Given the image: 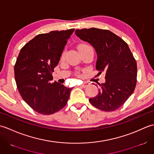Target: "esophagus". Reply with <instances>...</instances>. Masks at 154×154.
<instances>
[{
    "label": "esophagus",
    "instance_id": "34e87169",
    "mask_svg": "<svg viewBox=\"0 0 154 154\" xmlns=\"http://www.w3.org/2000/svg\"><path fill=\"white\" fill-rule=\"evenodd\" d=\"M89 85V84L88 83H87V82H85V83H83L82 85H80V87H83V88H85V87H88Z\"/></svg>",
    "mask_w": 154,
    "mask_h": 154
}]
</instances>
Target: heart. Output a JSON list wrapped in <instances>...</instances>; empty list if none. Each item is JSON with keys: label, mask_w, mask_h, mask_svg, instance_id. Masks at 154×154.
<instances>
[{"label": "heart", "mask_w": 154, "mask_h": 154, "mask_svg": "<svg viewBox=\"0 0 154 154\" xmlns=\"http://www.w3.org/2000/svg\"><path fill=\"white\" fill-rule=\"evenodd\" d=\"M87 47H91V46H89V45H87V44H82L79 45V48H87Z\"/></svg>", "instance_id": "heart-1"}]
</instances>
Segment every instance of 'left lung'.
I'll list each match as a JSON object with an SVG mask.
<instances>
[{"label":"left lung","instance_id":"left-lung-1","mask_svg":"<svg viewBox=\"0 0 154 154\" xmlns=\"http://www.w3.org/2000/svg\"><path fill=\"white\" fill-rule=\"evenodd\" d=\"M80 39L93 45L97 54L96 69L105 73V83L89 102L94 107L111 112L122 106L134 91L137 63L126 42L108 30L91 28L75 30Z\"/></svg>","mask_w":154,"mask_h":154}]
</instances>
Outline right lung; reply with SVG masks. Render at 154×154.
<instances>
[{"mask_svg":"<svg viewBox=\"0 0 154 154\" xmlns=\"http://www.w3.org/2000/svg\"><path fill=\"white\" fill-rule=\"evenodd\" d=\"M75 29L38 34L20 51L14 65V77L22 98L37 112L49 115L66 105L73 88L53 79L68 39Z\"/></svg>","mask_w":154,"mask_h":154,"instance_id":"add662e5","label":"right lung"}]
</instances>
